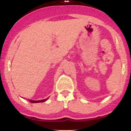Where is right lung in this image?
Masks as SVG:
<instances>
[{
	"mask_svg": "<svg viewBox=\"0 0 131 131\" xmlns=\"http://www.w3.org/2000/svg\"><path fill=\"white\" fill-rule=\"evenodd\" d=\"M48 99V98L47 99H43V100H40V101H33L31 100V99H29V102L31 103H39V102H43L46 101Z\"/></svg>",
	"mask_w": 131,
	"mask_h": 131,
	"instance_id": "1",
	"label": "right lung"
}]
</instances>
